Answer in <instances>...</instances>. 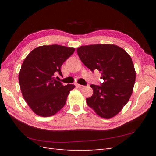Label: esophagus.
Here are the masks:
<instances>
[{
	"label": "esophagus",
	"mask_w": 156,
	"mask_h": 156,
	"mask_svg": "<svg viewBox=\"0 0 156 156\" xmlns=\"http://www.w3.org/2000/svg\"><path fill=\"white\" fill-rule=\"evenodd\" d=\"M77 87H78V88H79V89H83V88L84 87V85H81V84H77Z\"/></svg>",
	"instance_id": "obj_1"
}]
</instances>
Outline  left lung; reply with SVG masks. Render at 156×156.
I'll return each instance as SVG.
<instances>
[{
    "label": "left lung",
    "instance_id": "8db88e82",
    "mask_svg": "<svg viewBox=\"0 0 156 156\" xmlns=\"http://www.w3.org/2000/svg\"><path fill=\"white\" fill-rule=\"evenodd\" d=\"M79 58L92 72L98 69L104 83L91 84L93 95L87 104L103 118L114 117L127 103L133 92L136 71L131 56L115 44H91L77 49Z\"/></svg>",
    "mask_w": 156,
    "mask_h": 156
}]
</instances>
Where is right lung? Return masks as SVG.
<instances>
[{
    "label": "right lung",
    "instance_id": "add662e5",
    "mask_svg": "<svg viewBox=\"0 0 156 156\" xmlns=\"http://www.w3.org/2000/svg\"><path fill=\"white\" fill-rule=\"evenodd\" d=\"M73 47L43 45L32 50L21 66L18 80L23 96L36 115L49 117L65 106L73 84L64 86L55 78L62 76V65L73 54Z\"/></svg>",
    "mask_w": 156,
    "mask_h": 156
}]
</instances>
